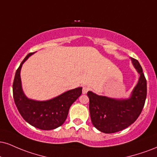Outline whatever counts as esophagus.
<instances>
[{
  "label": "esophagus",
  "mask_w": 157,
  "mask_h": 157,
  "mask_svg": "<svg viewBox=\"0 0 157 157\" xmlns=\"http://www.w3.org/2000/svg\"><path fill=\"white\" fill-rule=\"evenodd\" d=\"M88 90H89V88H88V87H83V88H82V94H87V92L88 91Z\"/></svg>",
  "instance_id": "obj_1"
}]
</instances>
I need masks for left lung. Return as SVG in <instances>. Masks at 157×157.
<instances>
[{
  "label": "left lung",
  "mask_w": 157,
  "mask_h": 157,
  "mask_svg": "<svg viewBox=\"0 0 157 157\" xmlns=\"http://www.w3.org/2000/svg\"><path fill=\"white\" fill-rule=\"evenodd\" d=\"M140 75L138 82L129 98L115 99L88 91L92 124L101 132L110 134L126 129L137 120L144 107L147 94L146 80L138 60L130 58Z\"/></svg>",
  "instance_id": "obj_1"
}]
</instances>
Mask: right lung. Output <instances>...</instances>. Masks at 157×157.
<instances>
[{"mask_svg": "<svg viewBox=\"0 0 157 157\" xmlns=\"http://www.w3.org/2000/svg\"><path fill=\"white\" fill-rule=\"evenodd\" d=\"M34 52L25 58L16 71L13 82V97L15 105L26 122L38 129L52 130L59 127L67 119L71 105L82 94V87L64 92L45 101L28 98L22 87L20 71L23 64Z\"/></svg>", "mask_w": 157, "mask_h": 157, "instance_id": "add662e5", "label": "right lung"}]
</instances>
